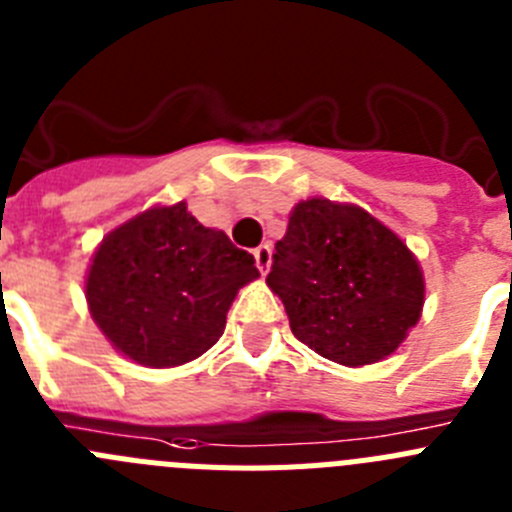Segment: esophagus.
I'll use <instances>...</instances> for the list:
<instances>
[{
	"mask_svg": "<svg viewBox=\"0 0 512 512\" xmlns=\"http://www.w3.org/2000/svg\"><path fill=\"white\" fill-rule=\"evenodd\" d=\"M253 259H256V266H259L261 274H266L271 266V248L269 243H261L259 248H253Z\"/></svg>",
	"mask_w": 512,
	"mask_h": 512,
	"instance_id": "34e87169",
	"label": "esophagus"
}]
</instances>
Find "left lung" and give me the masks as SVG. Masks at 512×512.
<instances>
[{"label":"left lung","mask_w":512,"mask_h":512,"mask_svg":"<svg viewBox=\"0 0 512 512\" xmlns=\"http://www.w3.org/2000/svg\"><path fill=\"white\" fill-rule=\"evenodd\" d=\"M266 284L299 342L353 368L391 355L424 304V276L406 243L363 208L325 198L292 210Z\"/></svg>","instance_id":"obj_1"}]
</instances>
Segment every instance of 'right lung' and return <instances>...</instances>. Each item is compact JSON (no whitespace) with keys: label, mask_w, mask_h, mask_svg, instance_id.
Listing matches in <instances>:
<instances>
[{"label":"right lung","mask_w":512,"mask_h":512,"mask_svg":"<svg viewBox=\"0 0 512 512\" xmlns=\"http://www.w3.org/2000/svg\"><path fill=\"white\" fill-rule=\"evenodd\" d=\"M253 264L185 203L152 208L103 238L86 299L116 350L149 368H172L218 342L238 289L259 276Z\"/></svg>","instance_id":"obj_1"}]
</instances>
